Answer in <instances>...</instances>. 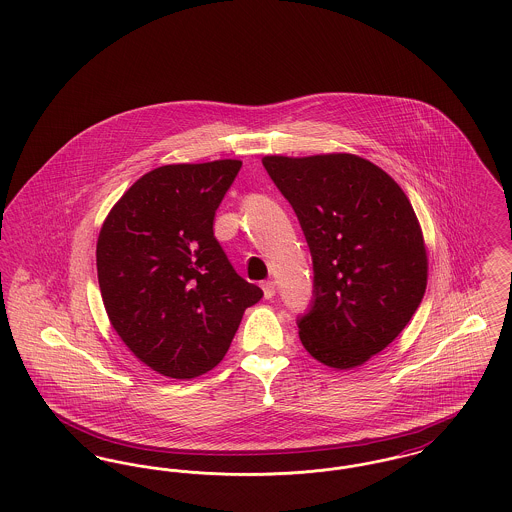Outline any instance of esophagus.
I'll return each mask as SVG.
<instances>
[{"mask_svg": "<svg viewBox=\"0 0 512 512\" xmlns=\"http://www.w3.org/2000/svg\"><path fill=\"white\" fill-rule=\"evenodd\" d=\"M263 293H265V299H270L274 293H276V284L272 282V280H267V282H263Z\"/></svg>", "mask_w": 512, "mask_h": 512, "instance_id": "obj_1", "label": "esophagus"}]
</instances>
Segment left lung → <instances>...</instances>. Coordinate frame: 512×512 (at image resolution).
<instances>
[{"label": "left lung", "mask_w": 512, "mask_h": 512, "mask_svg": "<svg viewBox=\"0 0 512 512\" xmlns=\"http://www.w3.org/2000/svg\"><path fill=\"white\" fill-rule=\"evenodd\" d=\"M313 255L315 301L299 338L318 363L349 370L384 351L413 318L428 251L401 186L353 153L265 155Z\"/></svg>", "instance_id": "left-lung-1"}]
</instances>
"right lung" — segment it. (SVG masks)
I'll list each match as a JSON object with an SVG mask.
<instances>
[{
    "instance_id": "right-lung-1",
    "label": "right lung",
    "mask_w": 512,
    "mask_h": 512,
    "mask_svg": "<svg viewBox=\"0 0 512 512\" xmlns=\"http://www.w3.org/2000/svg\"><path fill=\"white\" fill-rule=\"evenodd\" d=\"M240 167L238 159L157 167L101 224L96 261L107 317L161 376L190 380L213 370L245 309L263 297L236 274L213 232Z\"/></svg>"
}]
</instances>
